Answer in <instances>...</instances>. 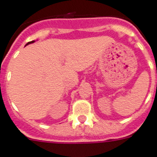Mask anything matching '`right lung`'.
I'll return each instance as SVG.
<instances>
[{"label":"right lung","instance_id":"right-lung-1","mask_svg":"<svg viewBox=\"0 0 157 157\" xmlns=\"http://www.w3.org/2000/svg\"><path fill=\"white\" fill-rule=\"evenodd\" d=\"M33 42H35V40H33V41H30V42H28L27 44H26V45H28L29 44H32V43H33Z\"/></svg>","mask_w":157,"mask_h":157}]
</instances>
